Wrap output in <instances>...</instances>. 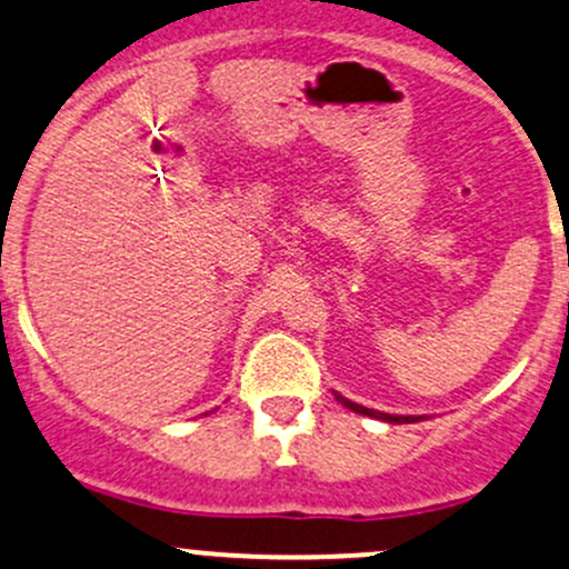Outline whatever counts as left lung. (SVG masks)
<instances>
[{"instance_id":"obj_1","label":"left lung","mask_w":569,"mask_h":569,"mask_svg":"<svg viewBox=\"0 0 569 569\" xmlns=\"http://www.w3.org/2000/svg\"><path fill=\"white\" fill-rule=\"evenodd\" d=\"M337 400L342 402L345 408H350V411H356V413H365V416H375V419L391 421V425H406V421H419V419H421V416H391V413H380V411H372V408H365V406H359V402H350V400H345L342 395H337Z\"/></svg>"}]
</instances>
